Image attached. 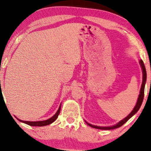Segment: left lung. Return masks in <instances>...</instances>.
Returning a JSON list of instances; mask_svg holds the SVG:
<instances>
[{
	"mask_svg": "<svg viewBox=\"0 0 151 151\" xmlns=\"http://www.w3.org/2000/svg\"><path fill=\"white\" fill-rule=\"evenodd\" d=\"M139 65H140V66H141V68L142 70V73H143V80H142V86H141V88H140V92H139V96H138L137 103H136L135 106V107H134V109H133V111L130 113V114L128 115L127 117H126L124 119H123L122 120L116 124H115L113 126H111V127H98V126L91 124L88 123L87 122L85 121V122L87 124L88 126H90V127L92 128H94V129H101V130L115 129H117V128L122 127L124 124H125L126 122H127L129 120V119L131 118V117H133V115L137 112L138 110H139L140 108V106H141L142 102H143L144 95V88H145V84L146 82V71L145 66H144V64L143 63V61H142V60H139Z\"/></svg>",
	"mask_w": 151,
	"mask_h": 151,
	"instance_id": "obj_1",
	"label": "left lung"
}]
</instances>
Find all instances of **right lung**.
Masks as SVG:
<instances>
[{"instance_id":"obj_1","label":"right lung","mask_w":151,"mask_h":151,"mask_svg":"<svg viewBox=\"0 0 151 151\" xmlns=\"http://www.w3.org/2000/svg\"><path fill=\"white\" fill-rule=\"evenodd\" d=\"M60 109H61V104L60 105L58 110L57 111V112L55 113V114L54 115H53L52 117H50V118L47 119V120H43V121H38V122H29V121H23L21 120V119H18V120H19L21 122H23L24 124H27L32 126V127H44V126H47L50 124L53 123L55 119L58 118V116L60 114Z\"/></svg>"}]
</instances>
